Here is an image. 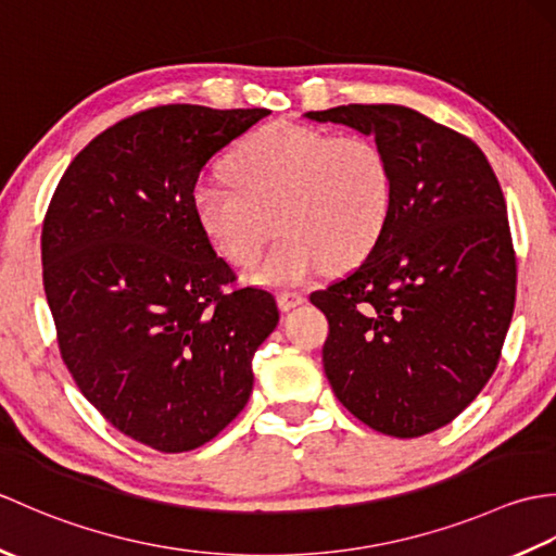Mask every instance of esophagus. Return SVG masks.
<instances>
[{"mask_svg": "<svg viewBox=\"0 0 556 556\" xmlns=\"http://www.w3.org/2000/svg\"><path fill=\"white\" fill-rule=\"evenodd\" d=\"M305 301V296L303 293H299V291H279L277 293V303H279V308L281 311H291V308H296V305H301Z\"/></svg>", "mask_w": 556, "mask_h": 556, "instance_id": "esophagus-1", "label": "esophagus"}]
</instances>
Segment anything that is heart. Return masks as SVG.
I'll list each match as a JSON object with an SVG mask.
<instances>
[{"label":"heart","mask_w":556,"mask_h":556,"mask_svg":"<svg viewBox=\"0 0 556 556\" xmlns=\"http://www.w3.org/2000/svg\"><path fill=\"white\" fill-rule=\"evenodd\" d=\"M231 184L198 181L191 207L200 231L233 267H251L271 236H285L255 269L257 285L299 287L325 265L368 255L392 207V169L365 136L275 122L248 136L227 160Z\"/></svg>","instance_id":"heart-1"}]
</instances>
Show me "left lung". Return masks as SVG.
Here are the masks:
<instances>
[{"label":"left lung","mask_w":556,"mask_h":556,"mask_svg":"<svg viewBox=\"0 0 556 556\" xmlns=\"http://www.w3.org/2000/svg\"><path fill=\"white\" fill-rule=\"evenodd\" d=\"M305 119L372 136L392 169L372 251L311 293L329 323L325 375L368 428L428 434L488 384L511 325L516 257L500 181L473 140L401 104H341Z\"/></svg>","instance_id":"obj_1"}]
</instances>
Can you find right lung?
Listing matches in <instances>:
<instances>
[{"label": "right lung", "instance_id": "add662e5", "mask_svg": "<svg viewBox=\"0 0 556 556\" xmlns=\"http://www.w3.org/2000/svg\"><path fill=\"white\" fill-rule=\"evenodd\" d=\"M267 114L162 104L128 116L78 152L47 207L42 281L66 368L116 430L164 454L239 416L279 323L269 291H224L233 271L191 207L205 162Z\"/></svg>", "mask_w": 556, "mask_h": 556}]
</instances>
